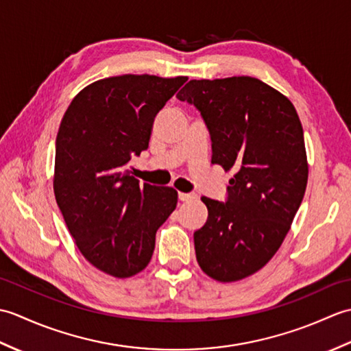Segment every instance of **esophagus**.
I'll list each match as a JSON object with an SVG mask.
<instances>
[{
    "instance_id": "1",
    "label": "esophagus",
    "mask_w": 351,
    "mask_h": 351,
    "mask_svg": "<svg viewBox=\"0 0 351 351\" xmlns=\"http://www.w3.org/2000/svg\"><path fill=\"white\" fill-rule=\"evenodd\" d=\"M197 195L195 193H180V200L181 202H190V200H196Z\"/></svg>"
}]
</instances>
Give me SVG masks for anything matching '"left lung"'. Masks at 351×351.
I'll return each mask as SVG.
<instances>
[{
	"mask_svg": "<svg viewBox=\"0 0 351 351\" xmlns=\"http://www.w3.org/2000/svg\"><path fill=\"white\" fill-rule=\"evenodd\" d=\"M176 98L202 114L211 162L234 170L228 202L202 197L208 220L195 232L196 259L214 280H241L279 250L303 200L302 122L285 95L253 77L191 80Z\"/></svg>",
	"mask_w": 351,
	"mask_h": 351,
	"instance_id": "left-lung-1",
	"label": "left lung"
}]
</instances>
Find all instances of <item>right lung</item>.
<instances>
[{
  "label": "right lung",
  "instance_id": "right-lung-1",
  "mask_svg": "<svg viewBox=\"0 0 351 351\" xmlns=\"http://www.w3.org/2000/svg\"><path fill=\"white\" fill-rule=\"evenodd\" d=\"M187 77L121 75L86 86L69 104L56 140L54 195L78 250L95 268L126 279L145 270L155 234L178 191L131 176L154 119Z\"/></svg>",
  "mask_w": 351,
  "mask_h": 351
}]
</instances>
